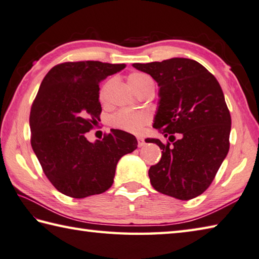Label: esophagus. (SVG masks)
<instances>
[{
  "instance_id": "1",
  "label": "esophagus",
  "mask_w": 259,
  "mask_h": 259,
  "mask_svg": "<svg viewBox=\"0 0 259 259\" xmlns=\"http://www.w3.org/2000/svg\"><path fill=\"white\" fill-rule=\"evenodd\" d=\"M137 140H138V147H143V146H145V139L143 138V137H138V138H137Z\"/></svg>"
}]
</instances>
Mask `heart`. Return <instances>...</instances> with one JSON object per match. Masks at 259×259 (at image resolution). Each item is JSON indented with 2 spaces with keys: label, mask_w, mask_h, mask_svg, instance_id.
<instances>
[{
  "label": "heart",
  "mask_w": 259,
  "mask_h": 259,
  "mask_svg": "<svg viewBox=\"0 0 259 259\" xmlns=\"http://www.w3.org/2000/svg\"><path fill=\"white\" fill-rule=\"evenodd\" d=\"M128 83L135 93H140L143 91L154 86V82L148 75L136 72L128 76ZM106 92V85H104L100 92V99L104 100ZM149 122V115L143 111L120 110L111 116L110 124L113 128L126 131L130 134H140L144 126Z\"/></svg>",
  "instance_id": "1"
}]
</instances>
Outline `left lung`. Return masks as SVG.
<instances>
[{
  "label": "left lung",
  "mask_w": 259,
  "mask_h": 259,
  "mask_svg": "<svg viewBox=\"0 0 259 259\" xmlns=\"http://www.w3.org/2000/svg\"><path fill=\"white\" fill-rule=\"evenodd\" d=\"M159 86L154 128L164 137L161 158L148 171L156 191L179 200L201 195L214 180L229 151L231 116L217 78L189 58L134 64ZM178 139H176V137Z\"/></svg>",
  "instance_id": "left-lung-1"
}]
</instances>
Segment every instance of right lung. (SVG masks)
Wrapping results in <instances>:
<instances>
[{"label":"right lung","mask_w":259,"mask_h":259,"mask_svg":"<svg viewBox=\"0 0 259 259\" xmlns=\"http://www.w3.org/2000/svg\"><path fill=\"white\" fill-rule=\"evenodd\" d=\"M124 64L67 62L49 70L30 111L31 146L47 179L74 199L101 194L113 184L119 159L137 148V139L111 130L90 143L86 133L100 121L99 84Z\"/></svg>","instance_id":"right-lung-1"}]
</instances>
